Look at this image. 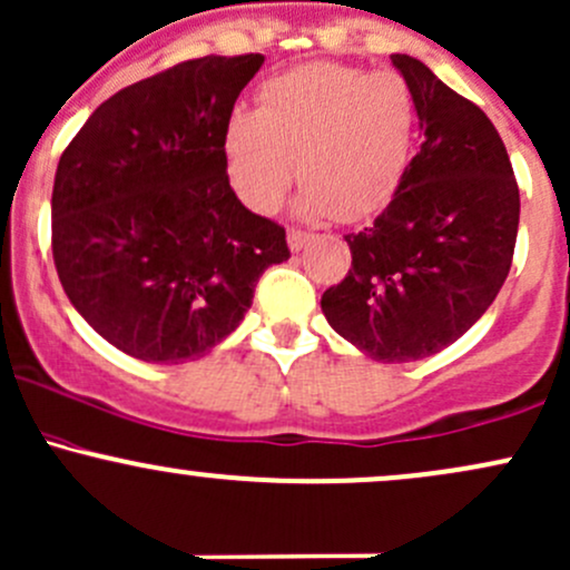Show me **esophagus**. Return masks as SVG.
Here are the masks:
<instances>
[{
    "label": "esophagus",
    "instance_id": "1",
    "mask_svg": "<svg viewBox=\"0 0 570 570\" xmlns=\"http://www.w3.org/2000/svg\"><path fill=\"white\" fill-rule=\"evenodd\" d=\"M286 240H289V248L292 252H303L305 248V243L311 240V235L308 233H299V229H289V235H286Z\"/></svg>",
    "mask_w": 570,
    "mask_h": 570
}]
</instances>
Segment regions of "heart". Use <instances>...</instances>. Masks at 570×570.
<instances>
[{
    "instance_id": "heart-1",
    "label": "heart",
    "mask_w": 570,
    "mask_h": 570,
    "mask_svg": "<svg viewBox=\"0 0 570 570\" xmlns=\"http://www.w3.org/2000/svg\"><path fill=\"white\" fill-rule=\"evenodd\" d=\"M416 108L397 72L318 61L275 75L259 110L237 108L224 159L237 197L271 214L297 175L295 210L305 218L360 222L384 208L411 159Z\"/></svg>"
}]
</instances>
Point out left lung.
<instances>
[{"instance_id": "obj_1", "label": "left lung", "mask_w": 570, "mask_h": 570, "mask_svg": "<svg viewBox=\"0 0 570 570\" xmlns=\"http://www.w3.org/2000/svg\"><path fill=\"white\" fill-rule=\"evenodd\" d=\"M422 146L371 227L346 235L352 271L322 295L337 335L371 360L438 354L484 316L511 271L519 189L484 110L395 53Z\"/></svg>"}]
</instances>
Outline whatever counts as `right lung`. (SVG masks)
Here are the masks:
<instances>
[{"instance_id":"1","label":"right lung","mask_w":570,"mask_h":570,"mask_svg":"<svg viewBox=\"0 0 570 570\" xmlns=\"http://www.w3.org/2000/svg\"><path fill=\"white\" fill-rule=\"evenodd\" d=\"M262 53L203 56L112 94L56 167L53 262L80 316L124 354L199 360L289 259L284 227L229 186L224 132Z\"/></svg>"}]
</instances>
